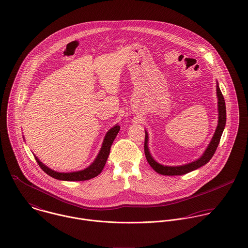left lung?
<instances>
[{
    "label": "left lung",
    "instance_id": "1",
    "mask_svg": "<svg viewBox=\"0 0 248 248\" xmlns=\"http://www.w3.org/2000/svg\"><path fill=\"white\" fill-rule=\"evenodd\" d=\"M217 108H218V123H217V127L216 129V132L214 134L212 140L210 142L208 148L206 149V151L204 152V154L202 155V156L186 165H182V166H176V167H171V166H163L159 163H157L151 155L149 149H148V134L147 132H145V141H144V153H145V156L146 159L148 161V163L150 164V166L158 174L163 175V176H181V175H185L187 173H190L203 165H205L211 158H212L218 143L220 140L222 132L224 130L225 127V123H226V108H225V102H224V98L223 95L219 90V87L217 85Z\"/></svg>",
    "mask_w": 248,
    "mask_h": 248
}]
</instances>
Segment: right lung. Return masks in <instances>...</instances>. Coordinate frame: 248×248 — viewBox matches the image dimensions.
<instances>
[{
    "label": "right lung",
    "instance_id": "right-lung-1",
    "mask_svg": "<svg viewBox=\"0 0 248 248\" xmlns=\"http://www.w3.org/2000/svg\"><path fill=\"white\" fill-rule=\"evenodd\" d=\"M119 130H120V127L118 125H116L107 133L106 137H105L104 141H103L102 148H101L96 159L93 161V163L90 167L86 168L83 171H78V172H73V173H58V172L52 171L51 169L47 168L36 156H34V157H35L36 161H37L38 165L40 166V168L46 174H47L48 176H50L51 177H54V178L60 179V180H67V181L88 180V179H91L93 177L98 176L102 172V170H103V168L106 164L108 154H109L110 146L114 140L115 137L117 136Z\"/></svg>",
    "mask_w": 248,
    "mask_h": 248
}]
</instances>
